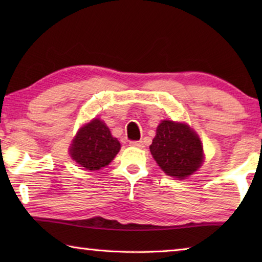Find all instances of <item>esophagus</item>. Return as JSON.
<instances>
[{
  "label": "esophagus",
  "mask_w": 262,
  "mask_h": 262,
  "mask_svg": "<svg viewBox=\"0 0 262 262\" xmlns=\"http://www.w3.org/2000/svg\"><path fill=\"white\" fill-rule=\"evenodd\" d=\"M130 145H132V147H136V148H143L144 147L143 141H132Z\"/></svg>",
  "instance_id": "obj_1"
}]
</instances>
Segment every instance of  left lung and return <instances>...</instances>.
I'll use <instances>...</instances> for the list:
<instances>
[{"label": "left lung", "mask_w": 262, "mask_h": 262, "mask_svg": "<svg viewBox=\"0 0 262 262\" xmlns=\"http://www.w3.org/2000/svg\"><path fill=\"white\" fill-rule=\"evenodd\" d=\"M150 151L158 166L167 176L185 179L203 163L200 137L184 122L163 120L150 145Z\"/></svg>", "instance_id": "8db88e82"}]
</instances>
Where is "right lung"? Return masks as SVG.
I'll use <instances>...</instances> for the list:
<instances>
[{
  "instance_id": "1",
  "label": "right lung",
  "mask_w": 262,
  "mask_h": 262,
  "mask_svg": "<svg viewBox=\"0 0 262 262\" xmlns=\"http://www.w3.org/2000/svg\"><path fill=\"white\" fill-rule=\"evenodd\" d=\"M120 148V142L112 136L105 122L94 119L77 132L69 154L85 170L95 171L108 165Z\"/></svg>"
}]
</instances>
